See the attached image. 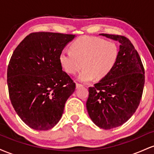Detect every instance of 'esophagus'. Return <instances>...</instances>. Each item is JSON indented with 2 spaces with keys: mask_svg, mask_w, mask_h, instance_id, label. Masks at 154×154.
<instances>
[{
  "mask_svg": "<svg viewBox=\"0 0 154 154\" xmlns=\"http://www.w3.org/2000/svg\"><path fill=\"white\" fill-rule=\"evenodd\" d=\"M82 85L81 84H79V83H76V89H79V88L82 87Z\"/></svg>",
  "mask_w": 154,
  "mask_h": 154,
  "instance_id": "obj_1",
  "label": "esophagus"
}]
</instances>
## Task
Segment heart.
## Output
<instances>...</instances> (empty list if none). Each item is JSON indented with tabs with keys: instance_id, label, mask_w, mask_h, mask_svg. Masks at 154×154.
Masks as SVG:
<instances>
[{
	"instance_id": "obj_1",
	"label": "heart",
	"mask_w": 154,
	"mask_h": 154,
	"mask_svg": "<svg viewBox=\"0 0 154 154\" xmlns=\"http://www.w3.org/2000/svg\"><path fill=\"white\" fill-rule=\"evenodd\" d=\"M70 49L60 54V63L67 73L75 75L82 69L83 63L84 69L77 77L82 83L91 82L94 77L100 79L106 77L118 56L115 44L97 37H80L72 43Z\"/></svg>"
}]
</instances>
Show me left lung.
Listing matches in <instances>:
<instances>
[{
	"label": "left lung",
	"mask_w": 154,
	"mask_h": 154,
	"mask_svg": "<svg viewBox=\"0 0 154 154\" xmlns=\"http://www.w3.org/2000/svg\"><path fill=\"white\" fill-rule=\"evenodd\" d=\"M120 43L117 59L106 77L89 88L86 107L92 121L104 130L126 122L138 107L145 72L138 53L130 40L121 35L100 34Z\"/></svg>",
	"instance_id": "obj_1"
}]
</instances>
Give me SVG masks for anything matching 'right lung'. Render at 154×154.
Returning a JSON list of instances; mask_svg holds the SVG:
<instances>
[{
    "instance_id": "right-lung-1",
    "label": "right lung",
    "mask_w": 154,
    "mask_h": 154,
    "mask_svg": "<svg viewBox=\"0 0 154 154\" xmlns=\"http://www.w3.org/2000/svg\"><path fill=\"white\" fill-rule=\"evenodd\" d=\"M75 35L33 32L16 48L7 70L12 106L21 119L36 130L53 128L62 116L75 83L59 61Z\"/></svg>"
}]
</instances>
